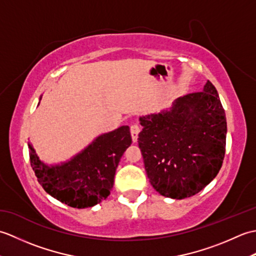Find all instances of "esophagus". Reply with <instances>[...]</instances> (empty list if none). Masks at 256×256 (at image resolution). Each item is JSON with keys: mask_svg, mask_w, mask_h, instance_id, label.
Segmentation results:
<instances>
[{"mask_svg": "<svg viewBox=\"0 0 256 256\" xmlns=\"http://www.w3.org/2000/svg\"><path fill=\"white\" fill-rule=\"evenodd\" d=\"M140 126L138 124H133L131 125V135H132V140L133 142H136L138 140V133H140Z\"/></svg>", "mask_w": 256, "mask_h": 256, "instance_id": "obj_1", "label": "esophagus"}]
</instances>
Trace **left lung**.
I'll return each mask as SVG.
<instances>
[{
	"instance_id": "1",
	"label": "left lung",
	"mask_w": 256,
	"mask_h": 256,
	"mask_svg": "<svg viewBox=\"0 0 256 256\" xmlns=\"http://www.w3.org/2000/svg\"><path fill=\"white\" fill-rule=\"evenodd\" d=\"M138 146L150 182L162 196L192 197L220 170L226 118L214 86L178 98L168 110L140 118Z\"/></svg>"
}]
</instances>
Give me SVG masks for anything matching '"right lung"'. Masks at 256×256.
<instances>
[{"mask_svg":"<svg viewBox=\"0 0 256 256\" xmlns=\"http://www.w3.org/2000/svg\"><path fill=\"white\" fill-rule=\"evenodd\" d=\"M132 144L128 125L98 136L66 162L47 165L28 143L30 166L47 194L62 204L84 209L108 198L124 152Z\"/></svg>","mask_w":256,"mask_h":256,"instance_id":"obj_1","label":"right lung"}]
</instances>
